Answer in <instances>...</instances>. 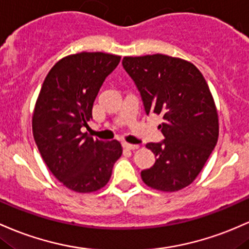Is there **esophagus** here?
I'll return each instance as SVG.
<instances>
[{
    "label": "esophagus",
    "mask_w": 249,
    "mask_h": 249,
    "mask_svg": "<svg viewBox=\"0 0 249 249\" xmlns=\"http://www.w3.org/2000/svg\"><path fill=\"white\" fill-rule=\"evenodd\" d=\"M123 147L127 150H136L138 149V145H135V144H129V143H123Z\"/></svg>",
    "instance_id": "esophagus-1"
}]
</instances>
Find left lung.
I'll return each instance as SVG.
<instances>
[{
  "instance_id": "left-lung-1",
  "label": "left lung",
  "mask_w": 249,
  "mask_h": 249,
  "mask_svg": "<svg viewBox=\"0 0 249 249\" xmlns=\"http://www.w3.org/2000/svg\"><path fill=\"white\" fill-rule=\"evenodd\" d=\"M122 64L145 113L163 118L158 127L164 139L146 144L156 162L142 171V179L157 190H181L197 177L217 143L218 117L208 84L191 62L164 54L125 56Z\"/></svg>"
}]
</instances>
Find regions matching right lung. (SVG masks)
I'll list each match as a JSON object with an SVG mask.
<instances>
[{
  "mask_svg": "<svg viewBox=\"0 0 249 249\" xmlns=\"http://www.w3.org/2000/svg\"><path fill=\"white\" fill-rule=\"evenodd\" d=\"M120 56L73 54L49 71L33 114V135L51 173L68 189L92 193L110 179L122 156L118 141L103 142L81 132L92 119L100 87L118 66Z\"/></svg>",
  "mask_w": 249,
  "mask_h": 249,
  "instance_id": "right-lung-1",
  "label": "right lung"
}]
</instances>
